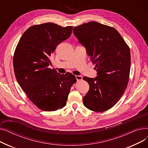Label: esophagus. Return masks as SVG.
I'll return each mask as SVG.
<instances>
[{
    "instance_id": "obj_1",
    "label": "esophagus",
    "mask_w": 148,
    "mask_h": 148,
    "mask_svg": "<svg viewBox=\"0 0 148 148\" xmlns=\"http://www.w3.org/2000/svg\"><path fill=\"white\" fill-rule=\"evenodd\" d=\"M75 78H76V79H77V81H79V80H82L83 77H82V76H81V75H75Z\"/></svg>"
}]
</instances>
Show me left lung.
<instances>
[{"mask_svg":"<svg viewBox=\"0 0 148 148\" xmlns=\"http://www.w3.org/2000/svg\"><path fill=\"white\" fill-rule=\"evenodd\" d=\"M73 33L86 48L97 71L95 78L83 77L89 84L83 104L92 111H106L116 104L127 87L131 65L129 47L114 28L95 21L75 27Z\"/></svg>","mask_w":148,"mask_h":148,"instance_id":"1","label":"left lung"}]
</instances>
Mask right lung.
I'll return each instance as SVG.
<instances>
[{
    "label": "right lung",
    "instance_id": "right-lung-1",
    "mask_svg": "<svg viewBox=\"0 0 148 148\" xmlns=\"http://www.w3.org/2000/svg\"><path fill=\"white\" fill-rule=\"evenodd\" d=\"M73 26L65 27L46 23L28 28L21 36L13 58L16 79L29 99L39 108L51 112L66 106L73 84L71 73L60 74L50 58L56 47L71 35Z\"/></svg>",
    "mask_w": 148,
    "mask_h": 148
}]
</instances>
